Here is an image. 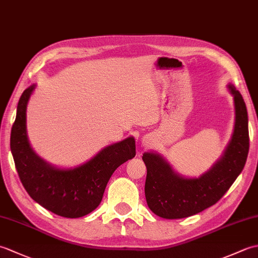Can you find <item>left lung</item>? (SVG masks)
<instances>
[{
    "label": "left lung",
    "instance_id": "left-lung-1",
    "mask_svg": "<svg viewBox=\"0 0 258 258\" xmlns=\"http://www.w3.org/2000/svg\"><path fill=\"white\" fill-rule=\"evenodd\" d=\"M235 103V127L224 155L199 178L173 172L158 154L144 153L147 168L145 197L150 210L167 220L188 217L216 204L243 171L249 150L247 109L242 94L229 85Z\"/></svg>",
    "mask_w": 258,
    "mask_h": 258
}]
</instances>
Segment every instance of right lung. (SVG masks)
<instances>
[{"mask_svg": "<svg viewBox=\"0 0 258 258\" xmlns=\"http://www.w3.org/2000/svg\"><path fill=\"white\" fill-rule=\"evenodd\" d=\"M34 89L32 85L22 93L11 131V151L21 183L33 200L56 215L85 216L100 205L115 169L135 156V140L109 145L79 167L51 166L32 151L26 136V105Z\"/></svg>", "mask_w": 258, "mask_h": 258, "instance_id": "1", "label": "right lung"}]
</instances>
